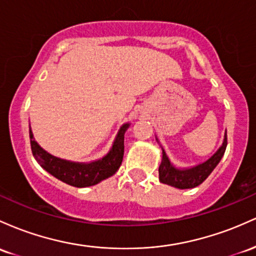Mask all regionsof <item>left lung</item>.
I'll return each instance as SVG.
<instances>
[{
  "label": "left lung",
  "mask_w": 256,
  "mask_h": 256,
  "mask_svg": "<svg viewBox=\"0 0 256 256\" xmlns=\"http://www.w3.org/2000/svg\"><path fill=\"white\" fill-rule=\"evenodd\" d=\"M226 146H228V136L225 133L222 145L220 146L219 150L215 152L210 158L196 166L186 169L175 168L166 154V151L162 148V162H160L158 168L160 182L178 188H196V186L200 185L204 182L206 178L209 176V174L214 170L215 166L219 164L224 154H225Z\"/></svg>",
  "instance_id": "1"
}]
</instances>
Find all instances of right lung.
<instances>
[{
	"label": "right lung",
	"instance_id": "right-lung-1",
	"mask_svg": "<svg viewBox=\"0 0 256 256\" xmlns=\"http://www.w3.org/2000/svg\"><path fill=\"white\" fill-rule=\"evenodd\" d=\"M128 127L129 123L120 127L112 148L106 156L90 163L71 162L52 156L36 142L30 129L31 150L37 162L53 176L74 188H87L112 176L118 170L124 154V133Z\"/></svg>",
	"mask_w": 256,
	"mask_h": 256
}]
</instances>
